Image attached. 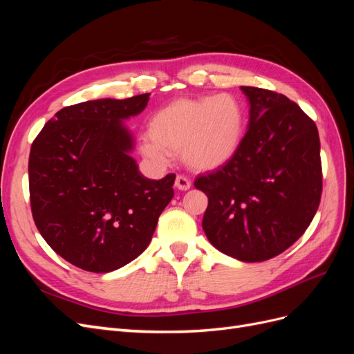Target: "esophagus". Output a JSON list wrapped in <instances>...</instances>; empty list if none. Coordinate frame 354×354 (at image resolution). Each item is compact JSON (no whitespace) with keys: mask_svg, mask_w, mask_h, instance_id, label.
Instances as JSON below:
<instances>
[{"mask_svg":"<svg viewBox=\"0 0 354 354\" xmlns=\"http://www.w3.org/2000/svg\"><path fill=\"white\" fill-rule=\"evenodd\" d=\"M190 186H192V181H190V178L187 176L177 174V177H176V187L178 190H187V189H190Z\"/></svg>","mask_w":354,"mask_h":354,"instance_id":"1","label":"esophagus"}]
</instances>
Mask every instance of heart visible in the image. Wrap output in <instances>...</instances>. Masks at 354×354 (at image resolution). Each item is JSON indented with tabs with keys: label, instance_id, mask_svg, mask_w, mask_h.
Here are the masks:
<instances>
[{
	"label": "heart",
	"instance_id": "1",
	"mask_svg": "<svg viewBox=\"0 0 354 354\" xmlns=\"http://www.w3.org/2000/svg\"><path fill=\"white\" fill-rule=\"evenodd\" d=\"M245 115L230 94L178 99L156 111L149 120V136L140 140L142 153L159 164L181 152L195 169H214L233 158L241 146Z\"/></svg>",
	"mask_w": 354,
	"mask_h": 354
}]
</instances>
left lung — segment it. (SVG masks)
Returning a JSON list of instances; mask_svg holds the SVG:
<instances>
[{
  "mask_svg": "<svg viewBox=\"0 0 354 354\" xmlns=\"http://www.w3.org/2000/svg\"><path fill=\"white\" fill-rule=\"evenodd\" d=\"M250 125L230 160L198 176L208 196L202 227L218 251L245 263L270 260L306 232L322 196L317 127L286 95L241 87Z\"/></svg>",
  "mask_w": 354,
  "mask_h": 354,
  "instance_id": "1",
  "label": "left lung"
}]
</instances>
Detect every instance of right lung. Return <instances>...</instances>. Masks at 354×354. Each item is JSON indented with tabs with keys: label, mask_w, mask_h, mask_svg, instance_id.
<instances>
[{
	"label": "right lung",
	"mask_w": 354,
	"mask_h": 354,
	"mask_svg": "<svg viewBox=\"0 0 354 354\" xmlns=\"http://www.w3.org/2000/svg\"><path fill=\"white\" fill-rule=\"evenodd\" d=\"M149 95L66 106L35 137L29 196L35 226L62 259L108 273L137 259L174 196L176 174L149 180L128 155L122 120L140 113Z\"/></svg>",
	"instance_id": "right-lung-1"
}]
</instances>
